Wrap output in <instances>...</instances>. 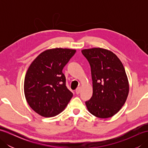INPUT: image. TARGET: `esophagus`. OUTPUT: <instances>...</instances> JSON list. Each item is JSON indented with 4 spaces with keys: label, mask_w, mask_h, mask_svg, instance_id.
<instances>
[{
    "label": "esophagus",
    "mask_w": 148,
    "mask_h": 148,
    "mask_svg": "<svg viewBox=\"0 0 148 148\" xmlns=\"http://www.w3.org/2000/svg\"><path fill=\"white\" fill-rule=\"evenodd\" d=\"M80 91H81V87H77L75 92H76V94H79V92H80Z\"/></svg>",
    "instance_id": "obj_1"
}]
</instances>
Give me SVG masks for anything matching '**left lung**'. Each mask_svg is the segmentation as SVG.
Wrapping results in <instances>:
<instances>
[{
	"label": "left lung",
	"instance_id": "obj_1",
	"mask_svg": "<svg viewBox=\"0 0 148 148\" xmlns=\"http://www.w3.org/2000/svg\"><path fill=\"white\" fill-rule=\"evenodd\" d=\"M81 52L90 65L93 81V95L85 102L86 108L96 117H112L125 104L129 92L123 65L108 49L94 48Z\"/></svg>",
	"mask_w": 148,
	"mask_h": 148
}]
</instances>
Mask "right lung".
<instances>
[{"label":"right lung","mask_w":148,"mask_h":148,"mask_svg":"<svg viewBox=\"0 0 148 148\" xmlns=\"http://www.w3.org/2000/svg\"><path fill=\"white\" fill-rule=\"evenodd\" d=\"M76 50L47 49L37 56L27 70L24 93L27 103L37 114L52 117L64 110L73 96L65 85L62 70Z\"/></svg>","instance_id":"1"}]
</instances>
